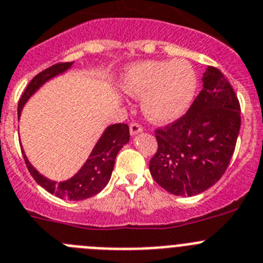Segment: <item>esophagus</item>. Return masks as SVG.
<instances>
[{
    "label": "esophagus",
    "mask_w": 263,
    "mask_h": 263,
    "mask_svg": "<svg viewBox=\"0 0 263 263\" xmlns=\"http://www.w3.org/2000/svg\"><path fill=\"white\" fill-rule=\"evenodd\" d=\"M143 131V127H141L140 123H137V122H134L131 123V126H129V134L134 136V135L139 134V132Z\"/></svg>",
    "instance_id": "obj_1"
}]
</instances>
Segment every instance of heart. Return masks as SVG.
Returning <instances> with one entry per match:
<instances>
[{"label": "heart", "mask_w": 263, "mask_h": 263, "mask_svg": "<svg viewBox=\"0 0 263 263\" xmlns=\"http://www.w3.org/2000/svg\"><path fill=\"white\" fill-rule=\"evenodd\" d=\"M124 91L143 97V111L149 120L166 123L176 119L191 103L196 77L187 61H145L127 70Z\"/></svg>", "instance_id": "heart-1"}]
</instances>
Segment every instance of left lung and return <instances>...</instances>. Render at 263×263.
<instances>
[{
  "instance_id": "left-lung-1",
  "label": "left lung",
  "mask_w": 263,
  "mask_h": 263,
  "mask_svg": "<svg viewBox=\"0 0 263 263\" xmlns=\"http://www.w3.org/2000/svg\"><path fill=\"white\" fill-rule=\"evenodd\" d=\"M240 102L228 80L208 67L203 89L181 118L155 129L149 170L161 187L193 196L214 186L228 167L241 126Z\"/></svg>"
}]
</instances>
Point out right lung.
<instances>
[{"label": "right lung", "mask_w": 263, "mask_h": 263, "mask_svg": "<svg viewBox=\"0 0 263 263\" xmlns=\"http://www.w3.org/2000/svg\"><path fill=\"white\" fill-rule=\"evenodd\" d=\"M73 63H58L47 69L37 73L34 79L27 85L26 90L23 91L18 102V117L21 115L23 105L27 102V99L39 89L46 81L51 80L52 77L65 72L68 68L72 67ZM129 141V128L126 123H117L112 126L107 127L103 132L102 137L99 139L97 145L94 146L93 152L89 156L84 166L81 167L74 177H72L68 181L55 182L46 178L42 174L36 172L32 167V165L28 162L27 157L23 153L26 166L28 172L32 176V178L40 184L42 187L46 189L48 193L59 196V198H65L69 200H84L97 195L99 191L105 189L111 178V173L114 169L115 158L118 152L122 146Z\"/></svg>", "instance_id": "1"}]
</instances>
